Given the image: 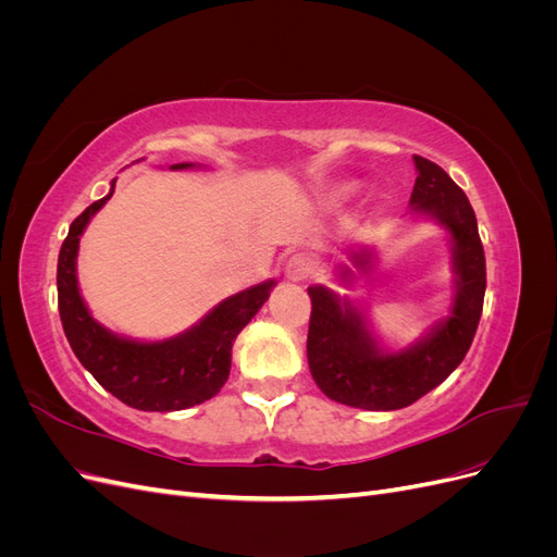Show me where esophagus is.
Segmentation results:
<instances>
[{"label": "esophagus", "instance_id": "34e87169", "mask_svg": "<svg viewBox=\"0 0 557 557\" xmlns=\"http://www.w3.org/2000/svg\"><path fill=\"white\" fill-rule=\"evenodd\" d=\"M311 272H313V262L311 258L301 256V252H297V256H293L288 262H285V278L288 281H305L309 278Z\"/></svg>", "mask_w": 557, "mask_h": 557}]
</instances>
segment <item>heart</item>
Wrapping results in <instances>:
<instances>
[{"mask_svg": "<svg viewBox=\"0 0 557 557\" xmlns=\"http://www.w3.org/2000/svg\"><path fill=\"white\" fill-rule=\"evenodd\" d=\"M352 190H356V185H344V188H342V195H350Z\"/></svg>", "mask_w": 557, "mask_h": 557, "instance_id": "b5f03b06", "label": "heart"}]
</instances>
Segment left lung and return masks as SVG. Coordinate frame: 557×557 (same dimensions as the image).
<instances>
[{"mask_svg": "<svg viewBox=\"0 0 557 557\" xmlns=\"http://www.w3.org/2000/svg\"><path fill=\"white\" fill-rule=\"evenodd\" d=\"M416 185L411 213L430 215L453 242L455 297L450 313L428 336L399 352L381 350L364 313L325 285H311L307 358L311 376L330 399L367 411L404 409L444 383L474 342L485 295V256L474 209L455 181L425 158L413 156ZM358 269H369L372 252H350ZM350 281V269L342 272Z\"/></svg>", "mask_w": 557, "mask_h": 557, "instance_id": "obj_1", "label": "left lung"}]
</instances>
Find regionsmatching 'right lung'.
<instances>
[{
    "mask_svg": "<svg viewBox=\"0 0 557 557\" xmlns=\"http://www.w3.org/2000/svg\"><path fill=\"white\" fill-rule=\"evenodd\" d=\"M193 162L172 164L188 170ZM111 193L83 211L62 242L58 258V307L72 350L97 383L139 411H181L218 395L232 367V344L272 293L264 281L223 299L197 325L164 342H134L109 332L90 315L78 290L76 256L83 230L111 199Z\"/></svg>",
    "mask_w": 557,
    "mask_h": 557,
    "instance_id": "obj_1",
    "label": "right lung"
}]
</instances>
